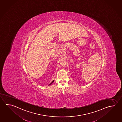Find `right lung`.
<instances>
[{
    "mask_svg": "<svg viewBox=\"0 0 122 122\" xmlns=\"http://www.w3.org/2000/svg\"><path fill=\"white\" fill-rule=\"evenodd\" d=\"M53 81H54V80L53 81H52V82H51V84H50V85H51V84H52V83H53Z\"/></svg>",
    "mask_w": 122,
    "mask_h": 122,
    "instance_id": "1",
    "label": "right lung"
}]
</instances>
